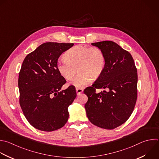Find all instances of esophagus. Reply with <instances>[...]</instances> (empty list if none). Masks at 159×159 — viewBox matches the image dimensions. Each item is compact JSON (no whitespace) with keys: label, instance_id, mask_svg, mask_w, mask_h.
<instances>
[{"label":"esophagus","instance_id":"1","mask_svg":"<svg viewBox=\"0 0 159 159\" xmlns=\"http://www.w3.org/2000/svg\"><path fill=\"white\" fill-rule=\"evenodd\" d=\"M82 92H83V89L80 88V87H77L76 88V92H77V95H80Z\"/></svg>","mask_w":159,"mask_h":159}]
</instances>
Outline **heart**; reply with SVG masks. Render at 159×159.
Returning a JSON list of instances; mask_svg holds the SVG:
<instances>
[{"mask_svg": "<svg viewBox=\"0 0 159 159\" xmlns=\"http://www.w3.org/2000/svg\"><path fill=\"white\" fill-rule=\"evenodd\" d=\"M64 59L57 62V70L64 79L72 80L77 69L79 74L72 82L76 87L88 85L92 78H98L105 66L104 53L97 47L74 46L66 52Z\"/></svg>", "mask_w": 159, "mask_h": 159, "instance_id": "1", "label": "heart"}]
</instances>
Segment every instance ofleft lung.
I'll return each mask as SVG.
<instances>
[{"label": "left lung", "instance_id": "8db88e82", "mask_svg": "<svg viewBox=\"0 0 159 159\" xmlns=\"http://www.w3.org/2000/svg\"><path fill=\"white\" fill-rule=\"evenodd\" d=\"M104 53L105 66L100 76L84 93L87 116L93 125L114 129L131 116L137 98V70L130 53L112 41L92 43ZM106 90L99 93L96 89Z\"/></svg>", "mask_w": 159, "mask_h": 159}]
</instances>
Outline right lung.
Returning <instances> with one entry per match:
<instances>
[{
    "mask_svg": "<svg viewBox=\"0 0 159 159\" xmlns=\"http://www.w3.org/2000/svg\"><path fill=\"white\" fill-rule=\"evenodd\" d=\"M73 43L46 42L24 59L19 75V103L26 119L34 128L51 132L62 128L69 116L68 107L77 96L56 67L59 57Z\"/></svg>",
    "mask_w": 159,
    "mask_h": 159,
    "instance_id": "obj_1",
    "label": "right lung"
}]
</instances>
